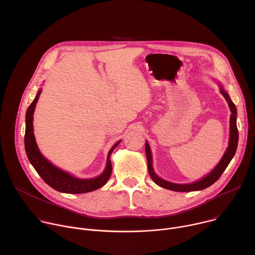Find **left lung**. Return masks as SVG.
<instances>
[{
	"mask_svg": "<svg viewBox=\"0 0 255 255\" xmlns=\"http://www.w3.org/2000/svg\"><path fill=\"white\" fill-rule=\"evenodd\" d=\"M220 93L223 95V97L225 98V100L228 102V105L230 107L231 110V118H230V139H229V146L224 154V156L222 157V159L220 160V162L218 163V165L203 179L196 181V183L193 184H187V185H176V184H172V183H168L166 180H163L161 178H159L155 172L153 171L152 168V157H151V152H150V148L149 145L146 141L145 143V153H146V157H147V164H148V171L149 174L151 176V178L154 180V183L156 185H158L159 187H162L164 189L167 190H171L174 192H192V191H199V190H204L208 187H210L211 185H213L215 181L218 180L221 176V174L223 173V171L226 169V167L228 166V164L230 163L231 159L233 158L236 149H237V145H238V129H237V125H236V115H237V111H236V107L233 104V102L231 101L229 95L223 90V88L221 87Z\"/></svg>",
	"mask_w": 255,
	"mask_h": 255,
	"instance_id": "obj_1",
	"label": "left lung"
}]
</instances>
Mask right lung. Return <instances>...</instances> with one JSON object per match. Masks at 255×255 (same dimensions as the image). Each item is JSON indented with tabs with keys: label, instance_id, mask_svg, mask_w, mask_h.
I'll return each instance as SVG.
<instances>
[{
	"label": "right lung",
	"instance_id": "obj_1",
	"mask_svg": "<svg viewBox=\"0 0 255 255\" xmlns=\"http://www.w3.org/2000/svg\"><path fill=\"white\" fill-rule=\"evenodd\" d=\"M40 94L41 91L38 92L37 96H36L34 101L29 106L26 113V130L24 143L26 154L29 161L45 183L55 191L66 194H83L100 189L107 183L109 177L111 176L112 164L110 160V155L113 152V150L117 147V145L120 143V141H118L110 149V151H109L107 158V167L105 171L96 178H76L68 174L67 172L57 168L42 156V154L38 150L37 144L35 142V137L33 133V113L35 110L36 104L38 102Z\"/></svg>",
	"mask_w": 255,
	"mask_h": 255
}]
</instances>
